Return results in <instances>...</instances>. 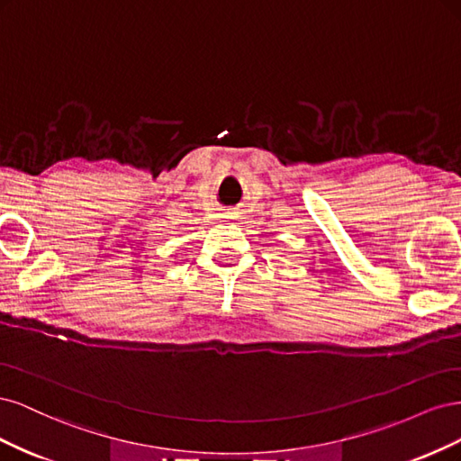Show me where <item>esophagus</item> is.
Masks as SVG:
<instances>
[{"label":"esophagus","instance_id":"esophagus-1","mask_svg":"<svg viewBox=\"0 0 461 461\" xmlns=\"http://www.w3.org/2000/svg\"><path fill=\"white\" fill-rule=\"evenodd\" d=\"M227 217H232V213H227Z\"/></svg>","mask_w":461,"mask_h":461}]
</instances>
